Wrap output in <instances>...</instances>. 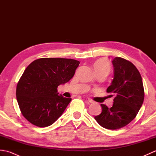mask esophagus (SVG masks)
I'll return each instance as SVG.
<instances>
[{"mask_svg":"<svg viewBox=\"0 0 156 156\" xmlns=\"http://www.w3.org/2000/svg\"><path fill=\"white\" fill-rule=\"evenodd\" d=\"M87 100H88V101L89 102H90V103H93V102H94V101L92 100V99L90 98H88Z\"/></svg>","mask_w":156,"mask_h":156,"instance_id":"esophagus-1","label":"esophagus"}]
</instances>
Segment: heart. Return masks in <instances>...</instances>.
<instances>
[{"instance_id": "obj_1", "label": "heart", "mask_w": 156, "mask_h": 156, "mask_svg": "<svg viewBox=\"0 0 156 156\" xmlns=\"http://www.w3.org/2000/svg\"><path fill=\"white\" fill-rule=\"evenodd\" d=\"M93 67L95 72H105L108 73L110 72L111 65L109 64L108 61L106 59H100L94 62Z\"/></svg>"}]
</instances>
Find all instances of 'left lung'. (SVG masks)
<instances>
[{
    "instance_id": "left-lung-1",
    "label": "left lung",
    "mask_w": 156,
    "mask_h": 156,
    "mask_svg": "<svg viewBox=\"0 0 156 156\" xmlns=\"http://www.w3.org/2000/svg\"><path fill=\"white\" fill-rule=\"evenodd\" d=\"M114 78L107 92L115 95L113 105L108 108L101 104L102 112L94 117L102 127L115 130L125 127L133 120L144 100L142 78L137 68L120 57L112 60Z\"/></svg>"
}]
</instances>
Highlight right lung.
Wrapping results in <instances>:
<instances>
[{
	"label": "right lung",
	"mask_w": 156,
	"mask_h": 156,
	"mask_svg": "<svg viewBox=\"0 0 156 156\" xmlns=\"http://www.w3.org/2000/svg\"><path fill=\"white\" fill-rule=\"evenodd\" d=\"M80 62L73 59L44 58L29 64L16 85V97L23 117L37 127L52 125L72 98L59 96V85L74 76Z\"/></svg>",
	"instance_id": "right-lung-1"
}]
</instances>
